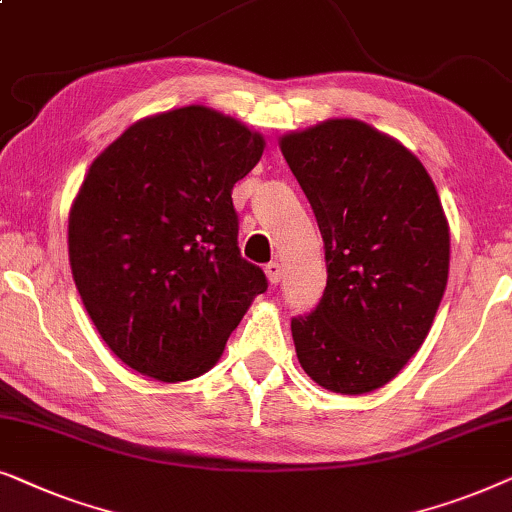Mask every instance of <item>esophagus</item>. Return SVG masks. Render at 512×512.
Wrapping results in <instances>:
<instances>
[{"label":"esophagus","instance_id":"esophagus-1","mask_svg":"<svg viewBox=\"0 0 512 512\" xmlns=\"http://www.w3.org/2000/svg\"><path fill=\"white\" fill-rule=\"evenodd\" d=\"M265 275H268L270 284H279L282 282V263L279 261H270L268 265H265Z\"/></svg>","mask_w":512,"mask_h":512}]
</instances>
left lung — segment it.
Returning a JSON list of instances; mask_svg holds the SVG:
<instances>
[{
	"label": "left lung",
	"instance_id": "8db88e82",
	"mask_svg": "<svg viewBox=\"0 0 512 512\" xmlns=\"http://www.w3.org/2000/svg\"><path fill=\"white\" fill-rule=\"evenodd\" d=\"M326 249V289L291 319L300 366L335 394H368L422 347L450 270V228L424 165L382 132L335 118L282 137Z\"/></svg>",
	"mask_w": 512,
	"mask_h": 512
}]
</instances>
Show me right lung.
<instances>
[{
  "label": "right lung",
  "instance_id": "1",
  "mask_svg": "<svg viewBox=\"0 0 512 512\" xmlns=\"http://www.w3.org/2000/svg\"><path fill=\"white\" fill-rule=\"evenodd\" d=\"M263 137L207 107L130 125L90 165L69 214V263L102 340L160 382L219 361L268 277L237 247L233 186Z\"/></svg>",
  "mask_w": 512,
  "mask_h": 512
}]
</instances>
